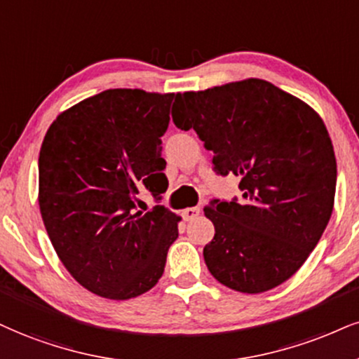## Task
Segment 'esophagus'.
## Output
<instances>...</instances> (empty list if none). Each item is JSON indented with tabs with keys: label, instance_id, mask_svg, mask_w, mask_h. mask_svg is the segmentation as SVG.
<instances>
[{
	"label": "esophagus",
	"instance_id": "1",
	"mask_svg": "<svg viewBox=\"0 0 359 359\" xmlns=\"http://www.w3.org/2000/svg\"><path fill=\"white\" fill-rule=\"evenodd\" d=\"M201 213V208L200 206H193V208H187V210H183V213H181V216H183L184 219L187 221H191L194 218H198Z\"/></svg>",
	"mask_w": 359,
	"mask_h": 359
}]
</instances>
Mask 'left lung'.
I'll return each instance as SVG.
<instances>
[{
  "label": "left lung",
  "mask_w": 359,
  "mask_h": 359,
  "mask_svg": "<svg viewBox=\"0 0 359 359\" xmlns=\"http://www.w3.org/2000/svg\"><path fill=\"white\" fill-rule=\"evenodd\" d=\"M172 106V123L196 131L215 170L241 176L245 200L205 206L215 224L203 250L208 269L240 293L280 286L303 266L333 213L336 158L321 116L258 78L188 91Z\"/></svg>",
  "instance_id": "left-lung-1"
}]
</instances>
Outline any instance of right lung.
Returning a JSON list of instances; mask_svg holds the SVG:
<instances>
[{"instance_id":"obj_1","label":"right lung","mask_w":359,"mask_h":359,"mask_svg":"<svg viewBox=\"0 0 359 359\" xmlns=\"http://www.w3.org/2000/svg\"><path fill=\"white\" fill-rule=\"evenodd\" d=\"M180 95L116 88L65 109L39 149L38 201L57 258L101 298H136L163 276L181 218L136 210L166 191L161 136Z\"/></svg>"}]
</instances>
